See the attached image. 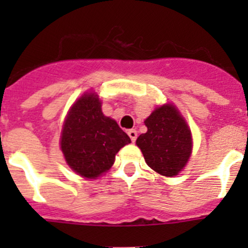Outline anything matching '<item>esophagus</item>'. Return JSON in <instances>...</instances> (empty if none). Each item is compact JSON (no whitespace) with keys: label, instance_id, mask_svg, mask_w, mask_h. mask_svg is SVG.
Here are the masks:
<instances>
[{"label":"esophagus","instance_id":"34e87169","mask_svg":"<svg viewBox=\"0 0 248 248\" xmlns=\"http://www.w3.org/2000/svg\"><path fill=\"white\" fill-rule=\"evenodd\" d=\"M127 133H128L129 138H131L132 141H133V142L136 141V140H137V137H138V133H137L136 129H129V131L127 132Z\"/></svg>","mask_w":248,"mask_h":248}]
</instances>
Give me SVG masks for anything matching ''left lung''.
<instances>
[{
    "instance_id": "obj_1",
    "label": "left lung",
    "mask_w": 248,
    "mask_h": 248,
    "mask_svg": "<svg viewBox=\"0 0 248 248\" xmlns=\"http://www.w3.org/2000/svg\"><path fill=\"white\" fill-rule=\"evenodd\" d=\"M144 124L147 132L136 144L147 166L163 176L179 174L192 154L191 129L179 110L170 103L157 107Z\"/></svg>"
}]
</instances>
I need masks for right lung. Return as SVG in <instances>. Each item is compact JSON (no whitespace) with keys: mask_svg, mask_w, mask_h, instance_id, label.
I'll use <instances>...</instances> for the list:
<instances>
[{"mask_svg":"<svg viewBox=\"0 0 248 248\" xmlns=\"http://www.w3.org/2000/svg\"><path fill=\"white\" fill-rule=\"evenodd\" d=\"M131 139L116 121L102 112L96 92H85L69 109L61 132V150L67 164L85 179L108 171L115 155Z\"/></svg>","mask_w":248,"mask_h":248,"instance_id":"obj_1","label":"right lung"}]
</instances>
